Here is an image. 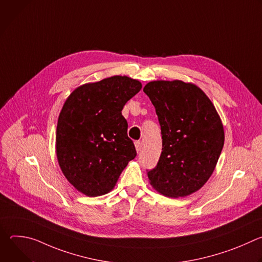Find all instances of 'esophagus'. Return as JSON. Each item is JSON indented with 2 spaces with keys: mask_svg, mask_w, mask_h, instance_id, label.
Masks as SVG:
<instances>
[{
  "mask_svg": "<svg viewBox=\"0 0 262 262\" xmlns=\"http://www.w3.org/2000/svg\"><path fill=\"white\" fill-rule=\"evenodd\" d=\"M135 146H136V150H137V152L139 154L140 151H141V149H142V143L141 142H136L135 143Z\"/></svg>",
  "mask_w": 262,
  "mask_h": 262,
  "instance_id": "1",
  "label": "esophagus"
}]
</instances>
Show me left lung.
<instances>
[{"mask_svg": "<svg viewBox=\"0 0 262 262\" xmlns=\"http://www.w3.org/2000/svg\"><path fill=\"white\" fill-rule=\"evenodd\" d=\"M143 91L156 107L163 148L157 167L147 173L152 188L166 197H186L211 176L225 141L217 112L195 84L152 81Z\"/></svg>", "mask_w": 262, "mask_h": 262, "instance_id": "obj_1", "label": "left lung"}]
</instances>
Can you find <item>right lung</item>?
<instances>
[{"mask_svg":"<svg viewBox=\"0 0 262 262\" xmlns=\"http://www.w3.org/2000/svg\"><path fill=\"white\" fill-rule=\"evenodd\" d=\"M141 82L114 76L74 89L60 112L56 132L59 166L74 189L88 197L107 194L137 156L121 111Z\"/></svg>","mask_w":262,"mask_h":262,"instance_id":"right-lung-1","label":"right lung"}]
</instances>
